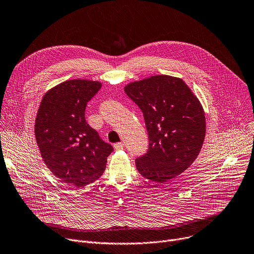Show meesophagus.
I'll list each match as a JSON object with an SVG mask.
<instances>
[{
    "instance_id": "34e87169",
    "label": "esophagus",
    "mask_w": 254,
    "mask_h": 254,
    "mask_svg": "<svg viewBox=\"0 0 254 254\" xmlns=\"http://www.w3.org/2000/svg\"><path fill=\"white\" fill-rule=\"evenodd\" d=\"M113 147H114L115 150H123L124 149V144L122 142L121 143H116V144L113 145Z\"/></svg>"
}]
</instances>
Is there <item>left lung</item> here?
Masks as SVG:
<instances>
[{
	"label": "left lung",
	"mask_w": 254,
	"mask_h": 254,
	"mask_svg": "<svg viewBox=\"0 0 254 254\" xmlns=\"http://www.w3.org/2000/svg\"><path fill=\"white\" fill-rule=\"evenodd\" d=\"M127 95L143 112L148 152L136 159L146 179L165 183L194 162L203 145L206 123L199 99L182 78L165 74L131 81Z\"/></svg>",
	"instance_id": "left-lung-1"
}]
</instances>
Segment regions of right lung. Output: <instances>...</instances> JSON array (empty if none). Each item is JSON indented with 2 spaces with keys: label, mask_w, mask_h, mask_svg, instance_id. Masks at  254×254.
Here are the masks:
<instances>
[{
  "label": "right lung",
  "mask_w": 254,
  "mask_h": 254,
  "mask_svg": "<svg viewBox=\"0 0 254 254\" xmlns=\"http://www.w3.org/2000/svg\"><path fill=\"white\" fill-rule=\"evenodd\" d=\"M102 83L69 79L50 89L40 104L35 134L43 161L66 184L83 187L98 180L113 151L84 118L89 101Z\"/></svg>",
  "instance_id": "obj_1"
}]
</instances>
